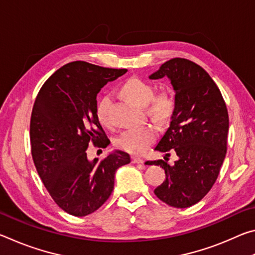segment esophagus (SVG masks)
<instances>
[{"label":"esophagus","instance_id":"1","mask_svg":"<svg viewBox=\"0 0 255 255\" xmlns=\"http://www.w3.org/2000/svg\"><path fill=\"white\" fill-rule=\"evenodd\" d=\"M131 162L135 163V164H144V159L140 158V157H137V156H132L131 157Z\"/></svg>","mask_w":255,"mask_h":255}]
</instances>
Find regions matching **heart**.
<instances>
[{
  "label": "heart",
  "mask_w": 255,
  "mask_h": 255,
  "mask_svg": "<svg viewBox=\"0 0 255 255\" xmlns=\"http://www.w3.org/2000/svg\"><path fill=\"white\" fill-rule=\"evenodd\" d=\"M123 93L129 100L141 108H147V112L155 120L164 122L170 117L174 102L169 94L162 92L154 97L153 86L137 77L129 79L123 85ZM112 98L106 94L97 107V117L102 125H111ZM156 138V129L150 125L135 127L123 131L116 139V145L130 154H141L149 147Z\"/></svg>",
  "instance_id": "heart-1"
}]
</instances>
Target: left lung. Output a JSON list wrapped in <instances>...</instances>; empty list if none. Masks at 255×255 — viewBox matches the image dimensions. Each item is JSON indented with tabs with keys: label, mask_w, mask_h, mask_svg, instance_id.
I'll use <instances>...</instances> for the list:
<instances>
[{
	"label": "left lung",
	"mask_w": 255,
	"mask_h": 255,
	"mask_svg": "<svg viewBox=\"0 0 255 255\" xmlns=\"http://www.w3.org/2000/svg\"><path fill=\"white\" fill-rule=\"evenodd\" d=\"M165 76L174 90V108L170 126L154 149L166 157L167 152H173L178 159L173 165L163 159L146 164L165 171L166 179L154 190L158 199L175 208H188L199 202L217 180L227 149L228 112L217 85L196 63L170 59L148 77Z\"/></svg>",
	"instance_id": "8db88e82"
}]
</instances>
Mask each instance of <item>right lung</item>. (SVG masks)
Listing matches in <instances>:
<instances>
[{
  "label": "right lung",
  "mask_w": 255,
  "mask_h": 255,
  "mask_svg": "<svg viewBox=\"0 0 255 255\" xmlns=\"http://www.w3.org/2000/svg\"><path fill=\"white\" fill-rule=\"evenodd\" d=\"M127 70L100 67L85 62L68 63L42 85L30 120L31 154L49 195L67 214L83 217L98 210L110 197L115 174L130 163L123 150L103 161H90V141L110 144L97 117V96L108 82Z\"/></svg>",
  "instance_id": "1"
}]
</instances>
